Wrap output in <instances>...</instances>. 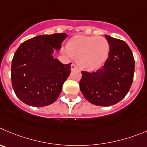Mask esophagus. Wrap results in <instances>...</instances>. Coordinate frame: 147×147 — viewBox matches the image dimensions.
Listing matches in <instances>:
<instances>
[{
	"mask_svg": "<svg viewBox=\"0 0 147 147\" xmlns=\"http://www.w3.org/2000/svg\"><path fill=\"white\" fill-rule=\"evenodd\" d=\"M71 70H76V69H77L78 68L74 63H72L71 65Z\"/></svg>",
	"mask_w": 147,
	"mask_h": 147,
	"instance_id": "34e87169",
	"label": "esophagus"
}]
</instances>
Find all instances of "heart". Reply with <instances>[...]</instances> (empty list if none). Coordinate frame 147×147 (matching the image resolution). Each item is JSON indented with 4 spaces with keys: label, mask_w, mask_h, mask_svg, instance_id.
<instances>
[{
    "label": "heart",
    "mask_w": 147,
    "mask_h": 147,
    "mask_svg": "<svg viewBox=\"0 0 147 147\" xmlns=\"http://www.w3.org/2000/svg\"><path fill=\"white\" fill-rule=\"evenodd\" d=\"M108 41L105 37L76 35L66 44L68 53L76 57L78 63L84 69L94 71L100 68L109 53Z\"/></svg>",
    "instance_id": "b5f03b06"
}]
</instances>
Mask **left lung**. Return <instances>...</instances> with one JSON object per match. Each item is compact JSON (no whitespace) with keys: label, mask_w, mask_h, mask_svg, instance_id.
<instances>
[{"label":"left lung","mask_w":147,"mask_h":147,"mask_svg":"<svg viewBox=\"0 0 147 147\" xmlns=\"http://www.w3.org/2000/svg\"><path fill=\"white\" fill-rule=\"evenodd\" d=\"M105 36L110 50L104 66L96 72L82 71L79 86L89 102L107 107L119 102L128 92L134 79L135 62L125 42Z\"/></svg>","instance_id":"1"}]
</instances>
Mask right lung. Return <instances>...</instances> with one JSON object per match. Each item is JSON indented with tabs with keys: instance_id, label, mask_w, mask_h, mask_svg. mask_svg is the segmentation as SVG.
<instances>
[{
	"instance_id": "1",
	"label": "right lung",
	"mask_w": 147,
	"mask_h": 147,
	"mask_svg": "<svg viewBox=\"0 0 147 147\" xmlns=\"http://www.w3.org/2000/svg\"><path fill=\"white\" fill-rule=\"evenodd\" d=\"M65 33L39 35L22 43L11 63L12 86L18 98L28 105L44 107L53 103L71 73L53 53L60 50Z\"/></svg>"
}]
</instances>
